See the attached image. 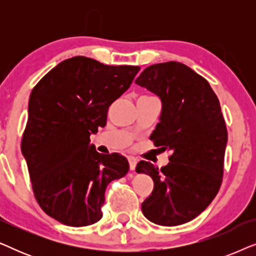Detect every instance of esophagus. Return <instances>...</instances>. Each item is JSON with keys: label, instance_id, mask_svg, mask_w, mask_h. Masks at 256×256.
<instances>
[{"label": "esophagus", "instance_id": "34e87169", "mask_svg": "<svg viewBox=\"0 0 256 256\" xmlns=\"http://www.w3.org/2000/svg\"><path fill=\"white\" fill-rule=\"evenodd\" d=\"M128 162H129V169H130L132 171H134L135 168H136V163H138V160H136L135 157L129 156L128 157Z\"/></svg>", "mask_w": 256, "mask_h": 256}]
</instances>
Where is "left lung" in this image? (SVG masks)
<instances>
[{
  "label": "left lung",
  "instance_id": "left-lung-1",
  "mask_svg": "<svg viewBox=\"0 0 256 256\" xmlns=\"http://www.w3.org/2000/svg\"><path fill=\"white\" fill-rule=\"evenodd\" d=\"M135 84L160 98L150 140L172 152L160 169L146 160L136 166L154 180L142 213L157 225H182L200 214L222 185L227 129L219 100L208 80L177 62L148 66Z\"/></svg>",
  "mask_w": 256,
  "mask_h": 256
}]
</instances>
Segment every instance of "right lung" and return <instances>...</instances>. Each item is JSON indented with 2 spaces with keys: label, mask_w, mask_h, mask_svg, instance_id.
I'll use <instances>...</instances> for the list:
<instances>
[{
  "label": "right lung",
  "mask_w": 256,
  "mask_h": 256,
  "mask_svg": "<svg viewBox=\"0 0 256 256\" xmlns=\"http://www.w3.org/2000/svg\"><path fill=\"white\" fill-rule=\"evenodd\" d=\"M138 71L76 56L59 62L31 92L22 154L38 204L59 222H99L107 185L127 174V158L99 154L90 136L104 127L108 107Z\"/></svg>",
  "instance_id": "add662e5"
}]
</instances>
